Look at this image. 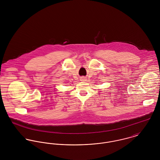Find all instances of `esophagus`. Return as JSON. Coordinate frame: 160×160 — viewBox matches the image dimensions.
<instances>
[{
	"mask_svg": "<svg viewBox=\"0 0 160 160\" xmlns=\"http://www.w3.org/2000/svg\"><path fill=\"white\" fill-rule=\"evenodd\" d=\"M86 80V78L85 77H81V81H85Z\"/></svg>",
	"mask_w": 160,
	"mask_h": 160,
	"instance_id": "esophagus-1",
	"label": "esophagus"
}]
</instances>
